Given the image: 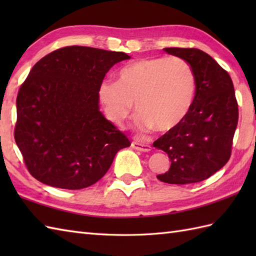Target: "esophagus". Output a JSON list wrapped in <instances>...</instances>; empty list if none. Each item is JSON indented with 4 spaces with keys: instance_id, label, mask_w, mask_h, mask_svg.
Wrapping results in <instances>:
<instances>
[{
    "instance_id": "34e87169",
    "label": "esophagus",
    "mask_w": 256,
    "mask_h": 256,
    "mask_svg": "<svg viewBox=\"0 0 256 256\" xmlns=\"http://www.w3.org/2000/svg\"><path fill=\"white\" fill-rule=\"evenodd\" d=\"M131 146H132L134 150H140V152H150L152 150V148H150V145H148V144H140V143H138V142H132Z\"/></svg>"
}]
</instances>
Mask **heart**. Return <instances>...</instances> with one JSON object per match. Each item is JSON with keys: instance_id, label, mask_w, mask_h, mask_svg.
<instances>
[{"instance_id": "heart-1", "label": "heart", "mask_w": 256, "mask_h": 256, "mask_svg": "<svg viewBox=\"0 0 256 256\" xmlns=\"http://www.w3.org/2000/svg\"><path fill=\"white\" fill-rule=\"evenodd\" d=\"M194 94L192 66L175 56L140 59L121 68L118 81L102 80L98 86L106 116L116 126L130 116L135 102V126L142 133L176 128L192 110Z\"/></svg>"}]
</instances>
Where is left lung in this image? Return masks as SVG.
Segmentation results:
<instances>
[{"label": "left lung", "instance_id": "1", "mask_svg": "<svg viewBox=\"0 0 256 256\" xmlns=\"http://www.w3.org/2000/svg\"><path fill=\"white\" fill-rule=\"evenodd\" d=\"M184 59L196 77L194 104L184 121L154 142L170 157V168L157 175L162 182H202L224 167L231 155L238 111L233 82L214 58L197 48L162 50Z\"/></svg>", "mask_w": 256, "mask_h": 256}]
</instances>
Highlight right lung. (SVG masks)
<instances>
[{"label":"right lung","instance_id":"add662e5","mask_svg":"<svg viewBox=\"0 0 256 256\" xmlns=\"http://www.w3.org/2000/svg\"><path fill=\"white\" fill-rule=\"evenodd\" d=\"M121 52L69 46L32 68L16 99L15 142L30 175L48 186L82 189L106 175L131 143L100 112L98 86Z\"/></svg>","mask_w":256,"mask_h":256}]
</instances>
